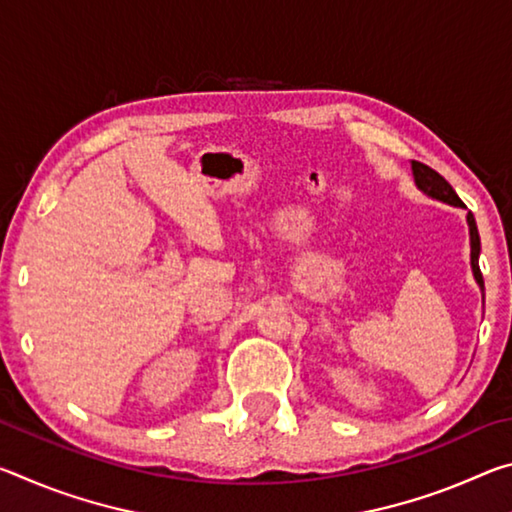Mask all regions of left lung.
<instances>
[{
  "label": "left lung",
  "mask_w": 512,
  "mask_h": 512,
  "mask_svg": "<svg viewBox=\"0 0 512 512\" xmlns=\"http://www.w3.org/2000/svg\"><path fill=\"white\" fill-rule=\"evenodd\" d=\"M411 169H413L415 187H418L422 194H427L429 198H433V201L463 207V201L454 192V187L449 185L447 180L440 176L438 171H433L431 167H427V164L415 162V160L411 162ZM467 228H470V264H472V273H474L476 284H479V289H481V296H485V293H483L485 291L483 289V275H481V268H479L481 239H479V230H476V221H474V214L472 212L467 214Z\"/></svg>",
  "instance_id": "8db88e82"
}]
</instances>
